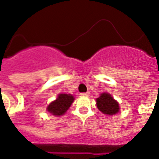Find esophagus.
<instances>
[{
	"label": "esophagus",
	"instance_id": "obj_1",
	"mask_svg": "<svg viewBox=\"0 0 159 159\" xmlns=\"http://www.w3.org/2000/svg\"><path fill=\"white\" fill-rule=\"evenodd\" d=\"M81 95H82V96H84V97H87V96H89L90 93L88 92H82V93H81Z\"/></svg>",
	"mask_w": 159,
	"mask_h": 159
}]
</instances>
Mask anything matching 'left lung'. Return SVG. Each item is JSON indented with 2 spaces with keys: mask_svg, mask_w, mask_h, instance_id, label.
Instances as JSON below:
<instances>
[{
  "mask_svg": "<svg viewBox=\"0 0 159 159\" xmlns=\"http://www.w3.org/2000/svg\"><path fill=\"white\" fill-rule=\"evenodd\" d=\"M97 108L102 111V113L111 116L118 113L119 104L116 100L108 93H102L97 99Z\"/></svg>",
  "mask_w": 159,
  "mask_h": 159,
  "instance_id": "obj_1",
  "label": "left lung"
}]
</instances>
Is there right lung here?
Wrapping results in <instances>:
<instances>
[{
    "label": "right lung",
    "instance_id": "add662e5",
    "mask_svg": "<svg viewBox=\"0 0 159 159\" xmlns=\"http://www.w3.org/2000/svg\"><path fill=\"white\" fill-rule=\"evenodd\" d=\"M74 101L72 95L59 94L54 102L48 105L47 111L53 116H62Z\"/></svg>",
    "mask_w": 159,
    "mask_h": 159
}]
</instances>
